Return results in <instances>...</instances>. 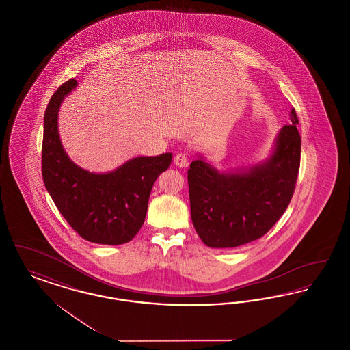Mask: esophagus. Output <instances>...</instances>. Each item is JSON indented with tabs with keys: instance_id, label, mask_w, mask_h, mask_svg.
Returning <instances> with one entry per match:
<instances>
[{
	"instance_id": "obj_1",
	"label": "esophagus",
	"mask_w": 350,
	"mask_h": 350,
	"mask_svg": "<svg viewBox=\"0 0 350 350\" xmlns=\"http://www.w3.org/2000/svg\"><path fill=\"white\" fill-rule=\"evenodd\" d=\"M174 164L180 167H187L189 165V159L185 153H178V154L174 156Z\"/></svg>"
}]
</instances>
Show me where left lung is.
<instances>
[{
	"mask_svg": "<svg viewBox=\"0 0 350 350\" xmlns=\"http://www.w3.org/2000/svg\"><path fill=\"white\" fill-rule=\"evenodd\" d=\"M278 133L275 148L261 165L243 173H219L203 160L187 170L190 211L200 240L211 248H234L262 237L293 198L300 167L299 123Z\"/></svg>",
	"mask_w": 350,
	"mask_h": 350,
	"instance_id": "8db88e82",
	"label": "left lung"
}]
</instances>
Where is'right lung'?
Here are the masks:
<instances>
[{
  "label": "right lung",
  "instance_id": "obj_1",
  "mask_svg": "<svg viewBox=\"0 0 350 350\" xmlns=\"http://www.w3.org/2000/svg\"><path fill=\"white\" fill-rule=\"evenodd\" d=\"M75 79L57 88L44 114L42 174L47 191L68 224L83 239L107 245L129 243L142 228L157 177L172 163V153L136 157L116 170L96 174L73 164L57 131L62 100L76 88Z\"/></svg>",
  "mask_w": 350,
  "mask_h": 350
}]
</instances>
